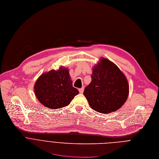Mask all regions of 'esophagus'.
<instances>
[{
	"label": "esophagus",
	"instance_id": "34e87169",
	"mask_svg": "<svg viewBox=\"0 0 159 159\" xmlns=\"http://www.w3.org/2000/svg\"><path fill=\"white\" fill-rule=\"evenodd\" d=\"M83 91H84V86H83L82 88H81L79 89V92H80V93H83Z\"/></svg>",
	"mask_w": 159,
	"mask_h": 159
}]
</instances>
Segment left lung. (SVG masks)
<instances>
[{
  "label": "left lung",
  "mask_w": 159,
  "mask_h": 159,
  "mask_svg": "<svg viewBox=\"0 0 159 159\" xmlns=\"http://www.w3.org/2000/svg\"><path fill=\"white\" fill-rule=\"evenodd\" d=\"M91 81L83 94L91 108L102 113L120 108L127 100L129 83L113 62L102 57L93 69Z\"/></svg>",
  "instance_id": "left-lung-1"
}]
</instances>
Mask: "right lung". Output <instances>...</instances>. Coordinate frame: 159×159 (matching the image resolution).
I'll return each mask as SVG.
<instances>
[{"label":"right lung","mask_w":159,"mask_h":159,"mask_svg":"<svg viewBox=\"0 0 159 159\" xmlns=\"http://www.w3.org/2000/svg\"><path fill=\"white\" fill-rule=\"evenodd\" d=\"M34 92L39 102L51 109L68 106L79 93L72 85L68 70L63 67L42 74L34 84Z\"/></svg>","instance_id":"1"}]
</instances>
